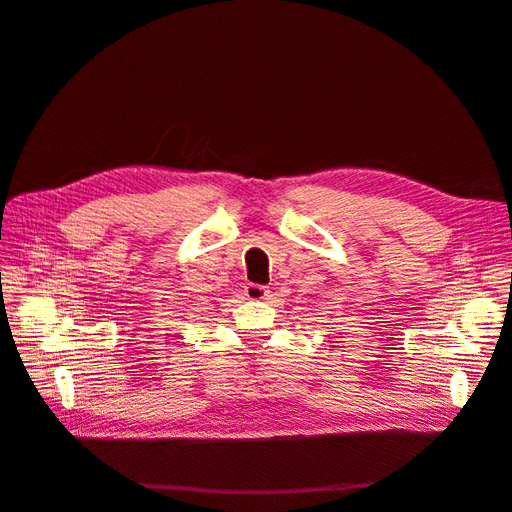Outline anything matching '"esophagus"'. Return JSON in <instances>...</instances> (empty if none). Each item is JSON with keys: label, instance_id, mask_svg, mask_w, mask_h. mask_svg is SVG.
<instances>
[{"label": "esophagus", "instance_id": "1", "mask_svg": "<svg viewBox=\"0 0 512 512\" xmlns=\"http://www.w3.org/2000/svg\"><path fill=\"white\" fill-rule=\"evenodd\" d=\"M245 297L250 301H265L269 297V288L262 284H247L245 286Z\"/></svg>", "mask_w": 512, "mask_h": 512}]
</instances>
